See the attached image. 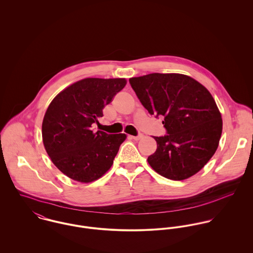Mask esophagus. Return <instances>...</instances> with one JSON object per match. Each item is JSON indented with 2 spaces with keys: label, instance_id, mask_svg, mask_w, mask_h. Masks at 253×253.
I'll return each mask as SVG.
<instances>
[{
  "label": "esophagus",
  "instance_id": "1",
  "mask_svg": "<svg viewBox=\"0 0 253 253\" xmlns=\"http://www.w3.org/2000/svg\"><path fill=\"white\" fill-rule=\"evenodd\" d=\"M143 137V135L142 134H139V135H137V136H129V138H131V139H133V140H139V139H141Z\"/></svg>",
  "mask_w": 253,
  "mask_h": 253
}]
</instances>
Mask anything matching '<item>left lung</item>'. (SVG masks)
<instances>
[{"label":"left lung","instance_id":"obj_1","mask_svg":"<svg viewBox=\"0 0 253 253\" xmlns=\"http://www.w3.org/2000/svg\"><path fill=\"white\" fill-rule=\"evenodd\" d=\"M129 83L151 115L164 117L168 135L154 137L151 168L171 180L199 172L214 155L222 133V118L211 92L183 74L153 73Z\"/></svg>","mask_w":253,"mask_h":253}]
</instances>
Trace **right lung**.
<instances>
[{
  "label": "right lung",
  "mask_w": 253,
  "mask_h": 253,
  "mask_svg": "<svg viewBox=\"0 0 253 253\" xmlns=\"http://www.w3.org/2000/svg\"><path fill=\"white\" fill-rule=\"evenodd\" d=\"M126 84L124 78L80 80L50 102L42 125L44 149L53 165L73 180L99 179L112 167L125 133L92 131L103 108Z\"/></svg>",
  "instance_id": "1"
}]
</instances>
